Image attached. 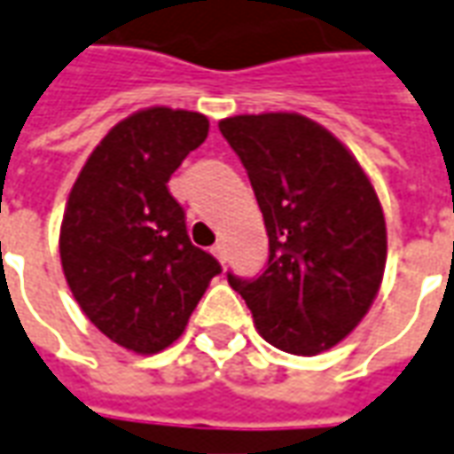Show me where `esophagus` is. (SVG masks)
Segmentation results:
<instances>
[{
    "mask_svg": "<svg viewBox=\"0 0 454 454\" xmlns=\"http://www.w3.org/2000/svg\"><path fill=\"white\" fill-rule=\"evenodd\" d=\"M212 254H215V257H217L220 262H227V247H224L222 242H217V245L212 247Z\"/></svg>",
    "mask_w": 454,
    "mask_h": 454,
    "instance_id": "34e87169",
    "label": "esophagus"
}]
</instances>
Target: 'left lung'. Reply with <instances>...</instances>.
<instances>
[{
	"instance_id": "8db88e82",
	"label": "left lung",
	"mask_w": 454,
	"mask_h": 454,
	"mask_svg": "<svg viewBox=\"0 0 454 454\" xmlns=\"http://www.w3.org/2000/svg\"><path fill=\"white\" fill-rule=\"evenodd\" d=\"M245 164L270 237L254 279L227 275L270 345L319 355L345 340L377 297L387 230L377 192L349 149L294 112L220 121Z\"/></svg>"
}]
</instances>
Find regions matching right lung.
<instances>
[{
	"instance_id": "add662e5",
	"label": "right lung",
	"mask_w": 454,
	"mask_h": 454,
	"mask_svg": "<svg viewBox=\"0 0 454 454\" xmlns=\"http://www.w3.org/2000/svg\"><path fill=\"white\" fill-rule=\"evenodd\" d=\"M200 112L149 106L114 124L69 192L59 232L67 285L112 342L154 355L184 333L220 262L194 247L167 182L207 139Z\"/></svg>"
}]
</instances>
